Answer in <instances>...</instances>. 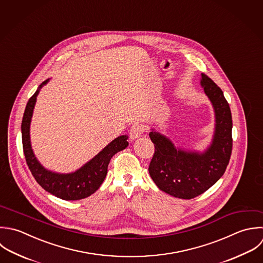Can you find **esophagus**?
<instances>
[{
  "label": "esophagus",
  "mask_w": 263,
  "mask_h": 263,
  "mask_svg": "<svg viewBox=\"0 0 263 263\" xmlns=\"http://www.w3.org/2000/svg\"><path fill=\"white\" fill-rule=\"evenodd\" d=\"M144 132V126L140 123H135L130 129V139L135 140L139 138Z\"/></svg>",
  "instance_id": "obj_1"
}]
</instances>
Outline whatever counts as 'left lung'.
I'll use <instances>...</instances> for the list:
<instances>
[{"instance_id":"obj_1","label":"left lung","mask_w":263,"mask_h":263,"mask_svg":"<svg viewBox=\"0 0 263 263\" xmlns=\"http://www.w3.org/2000/svg\"><path fill=\"white\" fill-rule=\"evenodd\" d=\"M201 86L215 114L214 134L207 149L200 153L179 148L155 129L149 132L155 144V154L148 168L152 179L164 193L184 200L202 195L220 179L233 149L230 104L222 90L205 73H202Z\"/></svg>"}]
</instances>
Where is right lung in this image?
<instances>
[{
	"label": "right lung",
	"instance_id": "1",
	"mask_svg": "<svg viewBox=\"0 0 263 263\" xmlns=\"http://www.w3.org/2000/svg\"><path fill=\"white\" fill-rule=\"evenodd\" d=\"M48 82L49 79L44 81L39 86L35 93L29 98L23 114L21 134L26 164L36 182L46 192L65 201L82 200L91 196L99 189L106 176L107 167L112 156H115L118 152L125 149L129 145L127 141L128 136L122 135L114 139L93 159H91L74 172L62 174L46 169L37 161L33 154L30 143L29 128L36 96L41 88Z\"/></svg>",
	"mask_w": 263,
	"mask_h": 263
}]
</instances>
